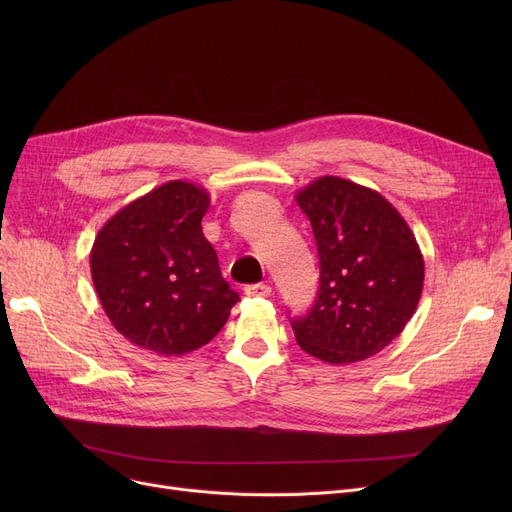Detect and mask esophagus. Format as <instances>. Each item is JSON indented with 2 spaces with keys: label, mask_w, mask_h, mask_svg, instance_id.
<instances>
[{
  "label": "esophagus",
  "mask_w": 512,
  "mask_h": 512,
  "mask_svg": "<svg viewBox=\"0 0 512 512\" xmlns=\"http://www.w3.org/2000/svg\"><path fill=\"white\" fill-rule=\"evenodd\" d=\"M245 294H247V297H270L272 286H267V284H249V286H245Z\"/></svg>",
  "instance_id": "1"
}]
</instances>
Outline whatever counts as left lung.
Instances as JSON below:
<instances>
[{
    "label": "left lung",
    "instance_id": "obj_1",
    "mask_svg": "<svg viewBox=\"0 0 512 512\" xmlns=\"http://www.w3.org/2000/svg\"><path fill=\"white\" fill-rule=\"evenodd\" d=\"M319 255V292L292 319L303 351L332 365L378 355L413 317L423 255L405 218L378 191L321 176L297 193Z\"/></svg>",
    "mask_w": 512,
    "mask_h": 512
}]
</instances>
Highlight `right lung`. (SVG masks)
Returning a JSON list of instances; mask_svg holds the SVG:
<instances>
[{"mask_svg":"<svg viewBox=\"0 0 512 512\" xmlns=\"http://www.w3.org/2000/svg\"><path fill=\"white\" fill-rule=\"evenodd\" d=\"M209 201L205 188L170 180L122 207L95 236L91 276L101 307L145 351H197L238 303L203 236Z\"/></svg>","mask_w":512,"mask_h":512,"instance_id":"obj_1","label":"right lung"}]
</instances>
